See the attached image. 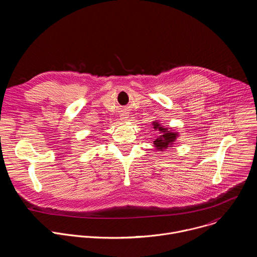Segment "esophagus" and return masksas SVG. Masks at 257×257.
Here are the masks:
<instances>
[{
  "mask_svg": "<svg viewBox=\"0 0 257 257\" xmlns=\"http://www.w3.org/2000/svg\"><path fill=\"white\" fill-rule=\"evenodd\" d=\"M126 119H127V117H122L121 120H122V121H126Z\"/></svg>",
  "mask_w": 257,
  "mask_h": 257,
  "instance_id": "obj_1",
  "label": "esophagus"
}]
</instances>
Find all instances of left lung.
<instances>
[{
  "mask_svg": "<svg viewBox=\"0 0 257 257\" xmlns=\"http://www.w3.org/2000/svg\"><path fill=\"white\" fill-rule=\"evenodd\" d=\"M153 128L157 131H159V136L154 141V144L159 151L167 150L168 148H171V145L174 144L176 138L178 137V132H173V130H169L168 128H165L161 126L159 122H153Z\"/></svg>",
  "mask_w": 257,
  "mask_h": 257,
  "instance_id": "obj_1",
  "label": "left lung"
}]
</instances>
